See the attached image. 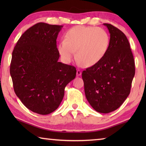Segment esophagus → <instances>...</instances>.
Listing matches in <instances>:
<instances>
[{
	"label": "esophagus",
	"mask_w": 146,
	"mask_h": 146,
	"mask_svg": "<svg viewBox=\"0 0 146 146\" xmlns=\"http://www.w3.org/2000/svg\"><path fill=\"white\" fill-rule=\"evenodd\" d=\"M81 75H82V71H80V70H77V71H76V76H79Z\"/></svg>",
	"instance_id": "obj_1"
}]
</instances>
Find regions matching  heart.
<instances>
[{
  "label": "heart",
  "instance_id": "1",
  "mask_svg": "<svg viewBox=\"0 0 146 146\" xmlns=\"http://www.w3.org/2000/svg\"><path fill=\"white\" fill-rule=\"evenodd\" d=\"M110 38L105 29L97 27L77 26L70 29L58 50L63 60L70 62L76 50V59L85 66L99 63L108 50Z\"/></svg>",
  "mask_w": 146,
  "mask_h": 146
}]
</instances>
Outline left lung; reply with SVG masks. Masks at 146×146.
<instances>
[{"label":"left lung","mask_w":146,"mask_h":146,"mask_svg":"<svg viewBox=\"0 0 146 146\" xmlns=\"http://www.w3.org/2000/svg\"><path fill=\"white\" fill-rule=\"evenodd\" d=\"M110 34L108 50L102 60L83 71L86 98L98 112L107 113L121 106L131 92L135 62L126 36L105 23Z\"/></svg>","instance_id":"1"}]
</instances>
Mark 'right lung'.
Segmentation results:
<instances>
[{
	"label": "right lung",
	"mask_w": 146,
	"mask_h": 146,
	"mask_svg": "<svg viewBox=\"0 0 146 146\" xmlns=\"http://www.w3.org/2000/svg\"><path fill=\"white\" fill-rule=\"evenodd\" d=\"M63 26L39 23L24 32L12 51L10 73L17 97L33 112L48 115L63 100L76 68L58 62L56 39Z\"/></svg>",
	"instance_id": "right-lung-1"
}]
</instances>
